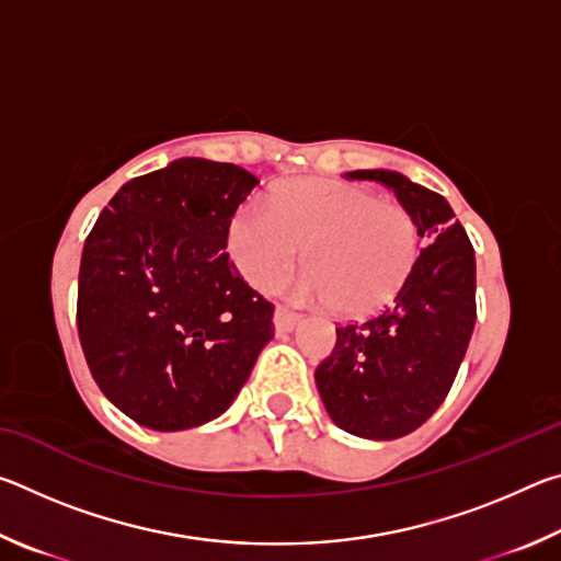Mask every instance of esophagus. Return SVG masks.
Listing matches in <instances>:
<instances>
[{
  "mask_svg": "<svg viewBox=\"0 0 561 561\" xmlns=\"http://www.w3.org/2000/svg\"><path fill=\"white\" fill-rule=\"evenodd\" d=\"M301 321L297 311H291L287 307H277L274 309V329L277 331H291Z\"/></svg>",
  "mask_w": 561,
  "mask_h": 561,
  "instance_id": "obj_1",
  "label": "esophagus"
}]
</instances>
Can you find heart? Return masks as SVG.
<instances>
[{"instance_id":"b5f03b06","label":"heart","mask_w":561,"mask_h":561,"mask_svg":"<svg viewBox=\"0 0 561 561\" xmlns=\"http://www.w3.org/2000/svg\"><path fill=\"white\" fill-rule=\"evenodd\" d=\"M309 267L289 291L329 304L341 317H368L391 301L415 267L421 232L403 205L364 185L304 178L270 205L244 203L227 227V252L252 287L267 289L299 260Z\"/></svg>"}]
</instances>
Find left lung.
Segmentation results:
<instances>
[{
	"mask_svg": "<svg viewBox=\"0 0 561 561\" xmlns=\"http://www.w3.org/2000/svg\"><path fill=\"white\" fill-rule=\"evenodd\" d=\"M346 175L391 187L431 242L391 307L336 327V346L314 374L339 428L393 440L421 428L458 376L478 319L474 252L443 195L391 170Z\"/></svg>",
	"mask_w": 561,
	"mask_h": 561,
	"instance_id": "left-lung-1",
	"label": "left lung"
}]
</instances>
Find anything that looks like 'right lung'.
I'll use <instances>...</instances> for the list:
<instances>
[{"instance_id":"obj_1","label":"right lung","mask_w":561,"mask_h":561,"mask_svg":"<svg viewBox=\"0 0 561 561\" xmlns=\"http://www.w3.org/2000/svg\"><path fill=\"white\" fill-rule=\"evenodd\" d=\"M260 180L180 158L128 180L87 237L76 327L93 381L133 421L185 431L225 413L274 336L227 227Z\"/></svg>"}]
</instances>
